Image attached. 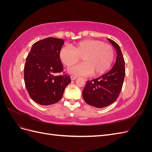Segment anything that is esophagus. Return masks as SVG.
Instances as JSON below:
<instances>
[{"label": "esophagus", "instance_id": "1", "mask_svg": "<svg viewBox=\"0 0 152 152\" xmlns=\"http://www.w3.org/2000/svg\"><path fill=\"white\" fill-rule=\"evenodd\" d=\"M70 78H71V79H72V80H75V79H76L77 78V76H75V75H72L71 76H70Z\"/></svg>", "mask_w": 152, "mask_h": 152}]
</instances>
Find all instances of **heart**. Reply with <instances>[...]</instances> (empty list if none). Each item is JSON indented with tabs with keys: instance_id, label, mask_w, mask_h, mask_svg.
Instances as JSON below:
<instances>
[{
	"instance_id": "obj_1",
	"label": "heart",
	"mask_w": 152,
	"mask_h": 152,
	"mask_svg": "<svg viewBox=\"0 0 152 152\" xmlns=\"http://www.w3.org/2000/svg\"><path fill=\"white\" fill-rule=\"evenodd\" d=\"M59 58L66 66L79 62L84 63L68 68V72L78 75L103 74L111 66L115 53L110 44L98 40L87 39L75 43L72 48L64 45L59 50Z\"/></svg>"
}]
</instances>
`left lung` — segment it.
Listing matches in <instances>:
<instances>
[{"mask_svg":"<svg viewBox=\"0 0 152 152\" xmlns=\"http://www.w3.org/2000/svg\"><path fill=\"white\" fill-rule=\"evenodd\" d=\"M117 51V59L113 68L105 74L87 80L82 96L85 102L96 108H103L112 104L118 98L126 75L125 61L119 45L108 39Z\"/></svg>","mask_w":152,"mask_h":152,"instance_id":"obj_1","label":"left lung"}]
</instances>
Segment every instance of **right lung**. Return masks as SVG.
I'll return each instance as SVG.
<instances>
[{"label": "right lung", "mask_w": 152, "mask_h": 152, "mask_svg": "<svg viewBox=\"0 0 152 152\" xmlns=\"http://www.w3.org/2000/svg\"><path fill=\"white\" fill-rule=\"evenodd\" d=\"M64 42L61 39L54 37L37 41L26 57L25 84L30 98L37 103L49 105L57 103L71 82L70 75L63 72L58 55ZM61 72L63 75H56Z\"/></svg>", "instance_id": "1"}]
</instances>
